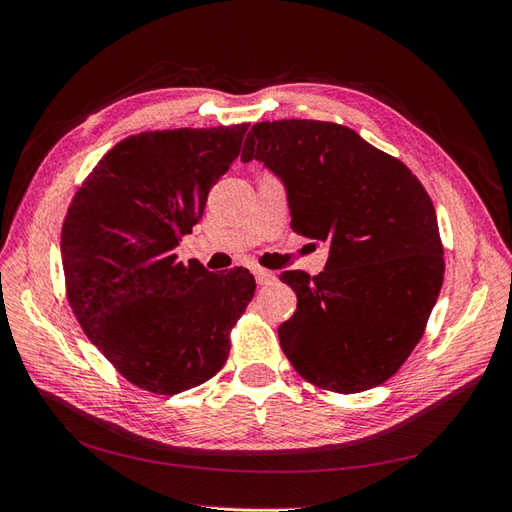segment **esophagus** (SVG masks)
<instances>
[{"label":"esophagus","instance_id":"1","mask_svg":"<svg viewBox=\"0 0 512 512\" xmlns=\"http://www.w3.org/2000/svg\"><path fill=\"white\" fill-rule=\"evenodd\" d=\"M252 273H254L256 282H258L260 286H267V284H271V282L275 280V275H273L271 271H267V269H252Z\"/></svg>","mask_w":512,"mask_h":512}]
</instances>
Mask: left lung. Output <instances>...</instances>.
Here are the masks:
<instances>
[{"instance_id": "8db88e82", "label": "left lung", "mask_w": 512, "mask_h": 512, "mask_svg": "<svg viewBox=\"0 0 512 512\" xmlns=\"http://www.w3.org/2000/svg\"><path fill=\"white\" fill-rule=\"evenodd\" d=\"M243 162L282 179L290 226L327 241L322 273L284 271L297 312L277 333L320 389L361 393L389 380L421 342L444 282L436 209L412 170L329 121L252 126Z\"/></svg>"}]
</instances>
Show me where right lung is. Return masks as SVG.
I'll return each instance as SVG.
<instances>
[{"label": "right lung", "mask_w": 512, "mask_h": 512, "mask_svg": "<svg viewBox=\"0 0 512 512\" xmlns=\"http://www.w3.org/2000/svg\"><path fill=\"white\" fill-rule=\"evenodd\" d=\"M245 132L239 123L123 138L68 207L61 265L72 312L89 342L145 391L177 395L218 374L230 329L254 297L247 269L218 275L175 254Z\"/></svg>", "instance_id": "right-lung-1"}]
</instances>
